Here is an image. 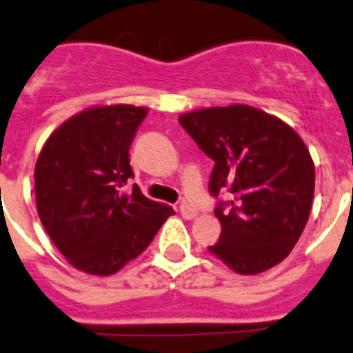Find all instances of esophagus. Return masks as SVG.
Returning <instances> with one entry per match:
<instances>
[{
    "label": "esophagus",
    "mask_w": 353,
    "mask_h": 353,
    "mask_svg": "<svg viewBox=\"0 0 353 353\" xmlns=\"http://www.w3.org/2000/svg\"><path fill=\"white\" fill-rule=\"evenodd\" d=\"M179 211H181V214H183V219H186V220L195 219V216H197V214H199L197 208L192 206L190 202H183V204H181V206H179Z\"/></svg>",
    "instance_id": "obj_1"
}]
</instances>
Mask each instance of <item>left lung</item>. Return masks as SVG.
Listing matches in <instances>:
<instances>
[{
  "mask_svg": "<svg viewBox=\"0 0 353 353\" xmlns=\"http://www.w3.org/2000/svg\"><path fill=\"white\" fill-rule=\"evenodd\" d=\"M179 124L214 161L220 241L208 247L236 274L256 275L291 252L307 223L314 163L304 140L281 119L247 104L185 113Z\"/></svg>",
  "mask_w": 353,
  "mask_h": 353,
  "instance_id": "1",
  "label": "left lung"
}]
</instances>
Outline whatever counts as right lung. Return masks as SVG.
Here are the masks:
<instances>
[{
    "label": "right lung",
    "mask_w": 353,
    "mask_h": 353,
    "mask_svg": "<svg viewBox=\"0 0 353 353\" xmlns=\"http://www.w3.org/2000/svg\"><path fill=\"white\" fill-rule=\"evenodd\" d=\"M143 106H94L51 133L35 165V199L46 232L67 261L92 275L117 274L149 247L167 204L151 201L133 177L130 145Z\"/></svg>",
    "instance_id": "right-lung-1"
}]
</instances>
